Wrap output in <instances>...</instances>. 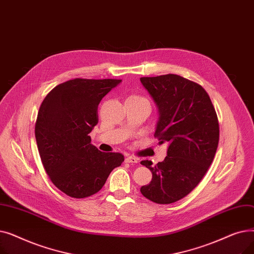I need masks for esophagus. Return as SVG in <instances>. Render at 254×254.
I'll return each mask as SVG.
<instances>
[{"label": "esophagus", "mask_w": 254, "mask_h": 254, "mask_svg": "<svg viewBox=\"0 0 254 254\" xmlns=\"http://www.w3.org/2000/svg\"><path fill=\"white\" fill-rule=\"evenodd\" d=\"M126 163L137 164V163H139V158H137V157H135V156H127V157H126Z\"/></svg>", "instance_id": "esophagus-1"}]
</instances>
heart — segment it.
I'll use <instances>...</instances> for the list:
<instances>
[{
	"label": "heart",
	"instance_id": "1",
	"mask_svg": "<svg viewBox=\"0 0 254 254\" xmlns=\"http://www.w3.org/2000/svg\"><path fill=\"white\" fill-rule=\"evenodd\" d=\"M128 99H136V100H145L144 98H142V97H139V96H131V97H129Z\"/></svg>",
	"mask_w": 254,
	"mask_h": 254
}]
</instances>
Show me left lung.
I'll use <instances>...</instances> for the list:
<instances>
[{
	"label": "left lung",
	"instance_id": "left-lung-1",
	"mask_svg": "<svg viewBox=\"0 0 254 254\" xmlns=\"http://www.w3.org/2000/svg\"><path fill=\"white\" fill-rule=\"evenodd\" d=\"M140 80L158 109L154 136L159 144L168 143L163 162H141L152 179L140 191L156 204H171L188 195L207 173L218 146V119L199 84L175 74Z\"/></svg>",
	"mask_w": 254,
	"mask_h": 254
}]
</instances>
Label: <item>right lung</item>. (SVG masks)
I'll use <instances>...</instances> for the list:
<instances>
[{"mask_svg":"<svg viewBox=\"0 0 254 254\" xmlns=\"http://www.w3.org/2000/svg\"><path fill=\"white\" fill-rule=\"evenodd\" d=\"M122 80L76 78L53 88L40 107L35 136L50 180L72 197L98 192L122 153L102 152L90 144L89 132L99 122L98 106Z\"/></svg>","mask_w":254,"mask_h":254,"instance_id":"right-lung-1","label":"right lung"}]
</instances>
